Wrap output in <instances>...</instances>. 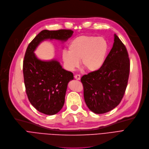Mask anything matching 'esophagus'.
Listing matches in <instances>:
<instances>
[{
  "label": "esophagus",
  "instance_id": "1",
  "mask_svg": "<svg viewBox=\"0 0 149 149\" xmlns=\"http://www.w3.org/2000/svg\"><path fill=\"white\" fill-rule=\"evenodd\" d=\"M74 78H75L76 80H80V79H81V77H80V75H75L74 76Z\"/></svg>",
  "mask_w": 149,
  "mask_h": 149
}]
</instances>
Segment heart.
I'll list each match as a JSON object with an SVG mask.
<instances>
[{
    "instance_id": "obj_1",
    "label": "heart",
    "mask_w": 149,
    "mask_h": 149,
    "mask_svg": "<svg viewBox=\"0 0 149 149\" xmlns=\"http://www.w3.org/2000/svg\"><path fill=\"white\" fill-rule=\"evenodd\" d=\"M108 50L107 41L103 37L93 35H82L74 38L69 45V51L62 53L64 67L74 70L79 65L88 72H95L100 70L104 64Z\"/></svg>"
}]
</instances>
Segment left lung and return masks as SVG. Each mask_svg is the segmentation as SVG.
<instances>
[{
    "label": "left lung",
    "instance_id": "left-lung-1",
    "mask_svg": "<svg viewBox=\"0 0 149 149\" xmlns=\"http://www.w3.org/2000/svg\"><path fill=\"white\" fill-rule=\"evenodd\" d=\"M129 72L127 50L114 34L113 47L102 68L81 78L84 99L90 110L95 114H103L117 107L124 95Z\"/></svg>",
    "mask_w": 149,
    "mask_h": 149
}]
</instances>
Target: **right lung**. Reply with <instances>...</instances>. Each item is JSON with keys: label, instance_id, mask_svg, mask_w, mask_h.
I'll return each mask as SVG.
<instances>
[{"label": "right lung", "instance_id": "right-lung-1", "mask_svg": "<svg viewBox=\"0 0 149 149\" xmlns=\"http://www.w3.org/2000/svg\"><path fill=\"white\" fill-rule=\"evenodd\" d=\"M70 30H44L29 44L23 62V74L28 99L38 111L54 115L63 108L68 83L73 74L64 69L55 60H42L35 51L42 42L58 40L64 43L72 36Z\"/></svg>", "mask_w": 149, "mask_h": 149}]
</instances>
